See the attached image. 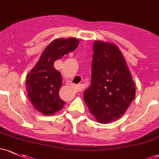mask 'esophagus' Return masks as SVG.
Returning <instances> with one entry per match:
<instances>
[{
  "label": "esophagus",
  "instance_id": "esophagus-1",
  "mask_svg": "<svg viewBox=\"0 0 159 159\" xmlns=\"http://www.w3.org/2000/svg\"><path fill=\"white\" fill-rule=\"evenodd\" d=\"M75 89L77 90V91H81V87L80 86L79 84L75 85Z\"/></svg>",
  "mask_w": 159,
  "mask_h": 159
}]
</instances>
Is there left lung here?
Instances as JSON below:
<instances>
[{
  "instance_id": "left-lung-1",
  "label": "left lung",
  "mask_w": 159,
  "mask_h": 159,
  "mask_svg": "<svg viewBox=\"0 0 159 159\" xmlns=\"http://www.w3.org/2000/svg\"><path fill=\"white\" fill-rule=\"evenodd\" d=\"M93 50L91 85L84 92V99L96 120L108 124L125 114L135 97V85L116 44L96 41Z\"/></svg>"
}]
</instances>
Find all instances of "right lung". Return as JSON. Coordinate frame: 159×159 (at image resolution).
<instances>
[{
	"label": "right lung",
	"instance_id": "1",
	"mask_svg": "<svg viewBox=\"0 0 159 159\" xmlns=\"http://www.w3.org/2000/svg\"><path fill=\"white\" fill-rule=\"evenodd\" d=\"M77 38H58L49 43L39 60L26 76V90L29 100L35 109L44 116H52L63 108L66 102L59 92L62 77L54 62L78 48Z\"/></svg>",
	"mask_w": 159,
	"mask_h": 159
}]
</instances>
